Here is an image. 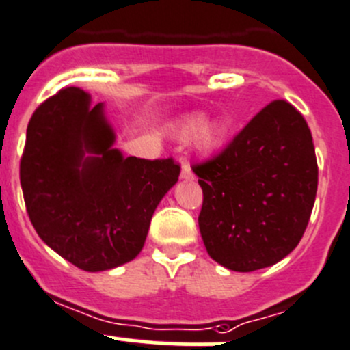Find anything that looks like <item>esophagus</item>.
I'll list each match as a JSON object with an SVG mask.
<instances>
[{
	"instance_id": "1",
	"label": "esophagus",
	"mask_w": 350,
	"mask_h": 350,
	"mask_svg": "<svg viewBox=\"0 0 350 350\" xmlns=\"http://www.w3.org/2000/svg\"><path fill=\"white\" fill-rule=\"evenodd\" d=\"M180 178L182 180H192L193 178L192 170H190V165L187 163V161H183L182 163V174H180Z\"/></svg>"
}]
</instances>
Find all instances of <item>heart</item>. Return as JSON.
<instances>
[{
    "mask_svg": "<svg viewBox=\"0 0 350 350\" xmlns=\"http://www.w3.org/2000/svg\"><path fill=\"white\" fill-rule=\"evenodd\" d=\"M176 137L180 141L192 139L193 148L202 157H213L219 153L230 136V126L221 117L207 119L204 113H192L180 120L176 126Z\"/></svg>",
    "mask_w": 350,
    "mask_h": 350,
    "instance_id": "heart-1",
    "label": "heart"
}]
</instances>
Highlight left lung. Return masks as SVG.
I'll return each mask as SVG.
<instances>
[{
	"mask_svg": "<svg viewBox=\"0 0 350 350\" xmlns=\"http://www.w3.org/2000/svg\"><path fill=\"white\" fill-rule=\"evenodd\" d=\"M204 193L199 230L234 272L271 267L299 243L318 187L313 137L284 100L262 109L214 160L192 167Z\"/></svg>",
	"mask_w": 350,
	"mask_h": 350,
	"instance_id": "1",
	"label": "left lung"
}]
</instances>
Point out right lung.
I'll return each mask as SVG.
<instances>
[{
    "instance_id": "obj_1",
    "label": "right lung",
    "mask_w": 350,
    "mask_h": 350,
    "mask_svg": "<svg viewBox=\"0 0 350 350\" xmlns=\"http://www.w3.org/2000/svg\"><path fill=\"white\" fill-rule=\"evenodd\" d=\"M105 105L69 86L33 112L20 183L27 213L44 243L86 272L134 260L151 217L178 182L168 160L124 157Z\"/></svg>"
}]
</instances>
